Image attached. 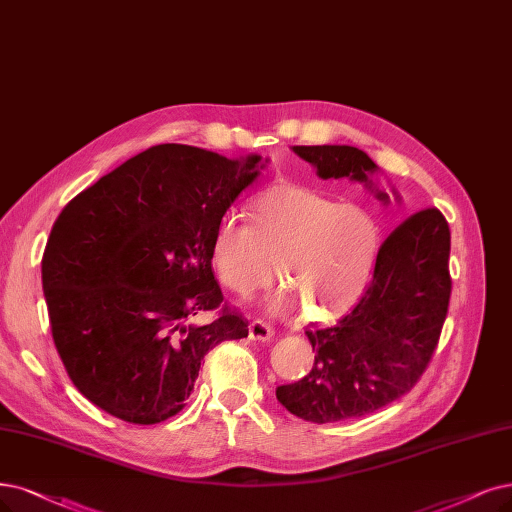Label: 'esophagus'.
Masks as SVG:
<instances>
[{"label":"esophagus","mask_w":512,"mask_h":512,"mask_svg":"<svg viewBox=\"0 0 512 512\" xmlns=\"http://www.w3.org/2000/svg\"><path fill=\"white\" fill-rule=\"evenodd\" d=\"M249 337L253 342H270L274 337V329L270 325L263 323V320H253L249 325Z\"/></svg>","instance_id":"34e87169"}]
</instances>
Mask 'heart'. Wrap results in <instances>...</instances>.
<instances>
[{"mask_svg":"<svg viewBox=\"0 0 512 512\" xmlns=\"http://www.w3.org/2000/svg\"><path fill=\"white\" fill-rule=\"evenodd\" d=\"M253 225L225 213L213 234V268L234 293H251L272 278L274 263L287 287L274 299L278 312L306 308L331 320L363 295L380 246L375 219L356 204H337L301 185H276L251 208Z\"/></svg>","mask_w":512,"mask_h":512,"instance_id":"b5f03b06","label":"heart"}]
</instances>
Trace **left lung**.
Masks as SVG:
<instances>
[{
  "instance_id": "8db88e82",
  "label": "left lung",
  "mask_w": 512,
  "mask_h": 512,
  "mask_svg": "<svg viewBox=\"0 0 512 512\" xmlns=\"http://www.w3.org/2000/svg\"><path fill=\"white\" fill-rule=\"evenodd\" d=\"M320 179L365 183L375 198V162L350 145H295ZM449 225L439 208L407 217L377 251L373 280L335 327L306 331L312 371L278 386L276 399L297 418L327 424L382 409L407 394L426 371L449 308Z\"/></svg>"
}]
</instances>
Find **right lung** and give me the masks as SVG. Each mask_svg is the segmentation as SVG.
I'll return each instance as SVG.
<instances>
[{"mask_svg": "<svg viewBox=\"0 0 512 512\" xmlns=\"http://www.w3.org/2000/svg\"><path fill=\"white\" fill-rule=\"evenodd\" d=\"M261 156L164 143L141 151L75 196L56 219L42 285L52 339L73 386L113 418L158 424L185 407L202 358L249 335L217 310L213 234L257 175Z\"/></svg>", "mask_w": 512, "mask_h": 512, "instance_id": "1", "label": "right lung"}]
</instances>
